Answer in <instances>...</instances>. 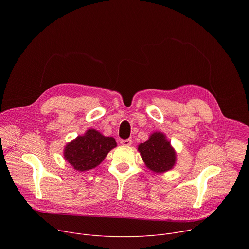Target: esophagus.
Wrapping results in <instances>:
<instances>
[{
	"label": "esophagus",
	"mask_w": 249,
	"mask_h": 249,
	"mask_svg": "<svg viewBox=\"0 0 249 249\" xmlns=\"http://www.w3.org/2000/svg\"><path fill=\"white\" fill-rule=\"evenodd\" d=\"M120 143L122 146H125V147H129L132 145V140L131 139H127V140H121Z\"/></svg>",
	"instance_id": "34e87169"
}]
</instances>
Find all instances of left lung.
I'll return each mask as SVG.
<instances>
[{"label":"left lung","instance_id":"obj_1","mask_svg":"<svg viewBox=\"0 0 249 249\" xmlns=\"http://www.w3.org/2000/svg\"><path fill=\"white\" fill-rule=\"evenodd\" d=\"M142 160L146 166L156 173L172 169L176 163V152L162 132H154L149 139L138 146Z\"/></svg>","mask_w":249,"mask_h":249}]
</instances>
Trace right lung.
<instances>
[{
  "label": "right lung",
  "instance_id": "right-lung-1",
  "mask_svg": "<svg viewBox=\"0 0 249 249\" xmlns=\"http://www.w3.org/2000/svg\"><path fill=\"white\" fill-rule=\"evenodd\" d=\"M117 147L113 137H105L95 129H89L64 148V159L77 171L84 172L99 165L107 154Z\"/></svg>",
  "mask_w": 249,
  "mask_h": 249
}]
</instances>
